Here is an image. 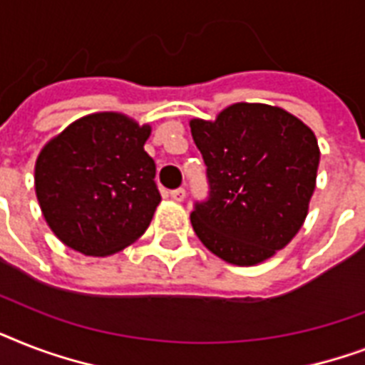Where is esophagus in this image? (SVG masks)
I'll return each instance as SVG.
<instances>
[{"label": "esophagus", "instance_id": "obj_1", "mask_svg": "<svg viewBox=\"0 0 365 365\" xmlns=\"http://www.w3.org/2000/svg\"><path fill=\"white\" fill-rule=\"evenodd\" d=\"M170 197L172 200H176V202H182L183 199H185V189H174V191H170Z\"/></svg>", "mask_w": 365, "mask_h": 365}]
</instances>
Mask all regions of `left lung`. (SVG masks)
I'll use <instances>...</instances> for the list:
<instances>
[{"mask_svg": "<svg viewBox=\"0 0 365 365\" xmlns=\"http://www.w3.org/2000/svg\"><path fill=\"white\" fill-rule=\"evenodd\" d=\"M189 126L210 185L191 212L195 235L231 265L272 257L309 212L320 163L314 132L282 108L246 102Z\"/></svg>", "mask_w": 365, "mask_h": 365, "instance_id": "left-lung-1", "label": "left lung"}]
</instances>
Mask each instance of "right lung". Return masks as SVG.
Segmentation results:
<instances>
[{
	"instance_id": "obj_1",
	"label": "right lung",
	"mask_w": 365,
	"mask_h": 365,
	"mask_svg": "<svg viewBox=\"0 0 365 365\" xmlns=\"http://www.w3.org/2000/svg\"><path fill=\"white\" fill-rule=\"evenodd\" d=\"M151 126L102 111L54 136L36 160V195L48 227L85 255H111L145 233L159 206Z\"/></svg>"
}]
</instances>
